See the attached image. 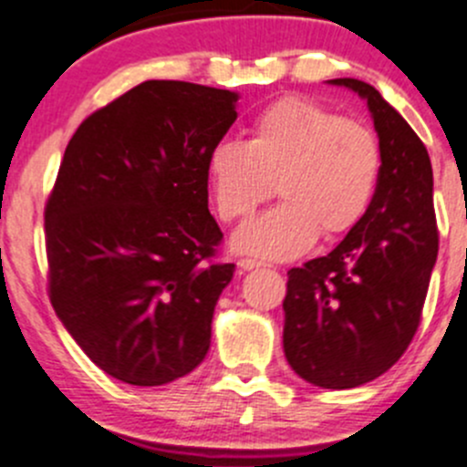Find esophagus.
Segmentation results:
<instances>
[{"instance_id":"obj_1","label":"esophagus","mask_w":467,"mask_h":467,"mask_svg":"<svg viewBox=\"0 0 467 467\" xmlns=\"http://www.w3.org/2000/svg\"><path fill=\"white\" fill-rule=\"evenodd\" d=\"M237 266L242 268V271H253V268H262V266H266V264L260 260H251V257H244V260L237 262Z\"/></svg>"}]
</instances>
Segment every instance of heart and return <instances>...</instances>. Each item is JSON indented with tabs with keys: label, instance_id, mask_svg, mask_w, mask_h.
Listing matches in <instances>:
<instances>
[{
	"label": "heart",
	"instance_id": "b5f03b06",
	"mask_svg": "<svg viewBox=\"0 0 467 467\" xmlns=\"http://www.w3.org/2000/svg\"><path fill=\"white\" fill-rule=\"evenodd\" d=\"M216 212L246 219L271 194L282 203L237 230L233 246L291 260L317 242L350 233L378 190L381 150L373 130L305 99H282L253 119L246 142L212 146L205 162Z\"/></svg>",
	"mask_w": 467,
	"mask_h": 467
}]
</instances>
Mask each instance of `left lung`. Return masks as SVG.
Here are the masks:
<instances>
[{"label":"left lung","mask_w":467,"mask_h":467,"mask_svg":"<svg viewBox=\"0 0 467 467\" xmlns=\"http://www.w3.org/2000/svg\"><path fill=\"white\" fill-rule=\"evenodd\" d=\"M366 101L379 138L381 171L368 210L325 257L286 275L285 357L321 389L379 378L411 343L438 255L430 153L373 86L332 78Z\"/></svg>","instance_id":"8db88e82"}]
</instances>
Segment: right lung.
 I'll return each mask as SVG.
<instances>
[{
  "instance_id": "right-lung-1",
  "label": "right lung",
  "mask_w": 467,
  "mask_h": 467,
  "mask_svg": "<svg viewBox=\"0 0 467 467\" xmlns=\"http://www.w3.org/2000/svg\"><path fill=\"white\" fill-rule=\"evenodd\" d=\"M239 94L144 81L89 115L65 149L45 210L49 298L89 359L115 379L162 386L210 350L234 264H212L207 153Z\"/></svg>"
}]
</instances>
